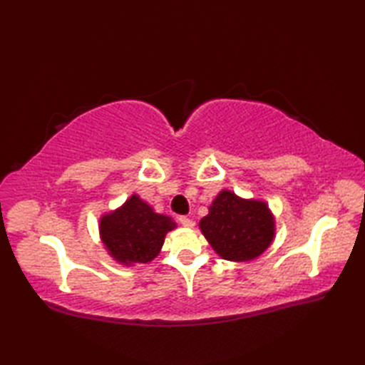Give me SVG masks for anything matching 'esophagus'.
Here are the masks:
<instances>
[{
    "label": "esophagus",
    "mask_w": 365,
    "mask_h": 365,
    "mask_svg": "<svg viewBox=\"0 0 365 365\" xmlns=\"http://www.w3.org/2000/svg\"><path fill=\"white\" fill-rule=\"evenodd\" d=\"M178 221H180V224H182V226H185V227H188V229H191V227H195V221H192L191 218H188V216H180V218H178Z\"/></svg>",
    "instance_id": "34e87169"
}]
</instances>
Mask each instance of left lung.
<instances>
[{
	"label": "left lung",
	"instance_id": "8db88e82",
	"mask_svg": "<svg viewBox=\"0 0 365 365\" xmlns=\"http://www.w3.org/2000/svg\"><path fill=\"white\" fill-rule=\"evenodd\" d=\"M199 229L221 259L250 262L273 243L276 218L265 200L245 199L230 190H221Z\"/></svg>",
	"mask_w": 365,
	"mask_h": 365
}]
</instances>
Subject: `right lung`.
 I'll list each match as a JSON object with an SVG mask.
<instances>
[{
  "label": "right lung",
  "instance_id": "obj_1",
  "mask_svg": "<svg viewBox=\"0 0 365 365\" xmlns=\"http://www.w3.org/2000/svg\"><path fill=\"white\" fill-rule=\"evenodd\" d=\"M177 227L168 215L131 195L115 210L100 216L98 234L108 255L123 267L149 263L160 254L166 234Z\"/></svg>",
  "mask_w": 365,
  "mask_h": 365
}]
</instances>
